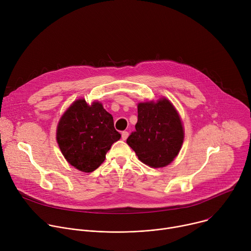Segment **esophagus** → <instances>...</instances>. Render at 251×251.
Returning <instances> with one entry per match:
<instances>
[{
	"label": "esophagus",
	"mask_w": 251,
	"mask_h": 251,
	"mask_svg": "<svg viewBox=\"0 0 251 251\" xmlns=\"http://www.w3.org/2000/svg\"><path fill=\"white\" fill-rule=\"evenodd\" d=\"M121 135H122V139H123V140H126V139L128 138V136H129V133H128L127 131H123Z\"/></svg>",
	"instance_id": "obj_1"
}]
</instances>
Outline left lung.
Listing matches in <instances>:
<instances>
[{"label": "left lung", "instance_id": "obj_1", "mask_svg": "<svg viewBox=\"0 0 251 251\" xmlns=\"http://www.w3.org/2000/svg\"><path fill=\"white\" fill-rule=\"evenodd\" d=\"M135 128L126 142L139 160L153 168L171 163L183 143L184 131L180 117L166 99L138 104Z\"/></svg>", "mask_w": 251, "mask_h": 251}]
</instances>
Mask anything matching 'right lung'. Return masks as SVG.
Segmentation results:
<instances>
[{
    "label": "right lung",
    "instance_id": "1",
    "mask_svg": "<svg viewBox=\"0 0 251 251\" xmlns=\"http://www.w3.org/2000/svg\"><path fill=\"white\" fill-rule=\"evenodd\" d=\"M121 134L114 128L113 117L99 102L89 106L84 99L75 101L62 116L57 142L72 166L83 172L96 170L105 160L112 144Z\"/></svg>",
    "mask_w": 251,
    "mask_h": 251
}]
</instances>
